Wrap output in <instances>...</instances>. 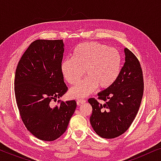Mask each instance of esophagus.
<instances>
[{
	"label": "esophagus",
	"mask_w": 161,
	"mask_h": 161,
	"mask_svg": "<svg viewBox=\"0 0 161 161\" xmlns=\"http://www.w3.org/2000/svg\"><path fill=\"white\" fill-rule=\"evenodd\" d=\"M86 102V100H84V99H81V98H79L77 100V104L78 105H80L82 104H84V103Z\"/></svg>",
	"instance_id": "obj_1"
}]
</instances>
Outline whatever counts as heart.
Returning <instances> with one entry per match:
<instances>
[{"label": "heart", "instance_id": "obj_1", "mask_svg": "<svg viewBox=\"0 0 161 161\" xmlns=\"http://www.w3.org/2000/svg\"><path fill=\"white\" fill-rule=\"evenodd\" d=\"M122 64V55L116 48L96 42L79 44L73 50L72 58L65 59L61 64L62 75L70 85L79 82L83 71L86 76L69 90V97H83L97 87L108 89L119 78Z\"/></svg>", "mask_w": 161, "mask_h": 161}]
</instances>
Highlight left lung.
Wrapping results in <instances>:
<instances>
[{"mask_svg": "<svg viewBox=\"0 0 161 161\" xmlns=\"http://www.w3.org/2000/svg\"><path fill=\"white\" fill-rule=\"evenodd\" d=\"M125 62L116 82L89 99L92 107L90 122L100 137L114 138L125 133L139 109L144 93V78L140 62L130 50L125 48Z\"/></svg>", "mask_w": 161, "mask_h": 161, "instance_id": "left-lung-1", "label": "left lung"}]
</instances>
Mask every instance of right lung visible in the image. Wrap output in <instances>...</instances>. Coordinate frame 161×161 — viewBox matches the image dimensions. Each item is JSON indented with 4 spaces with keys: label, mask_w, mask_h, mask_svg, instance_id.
Wrapping results in <instances>:
<instances>
[{
    "label": "right lung",
    "mask_w": 161,
    "mask_h": 161,
    "mask_svg": "<svg viewBox=\"0 0 161 161\" xmlns=\"http://www.w3.org/2000/svg\"><path fill=\"white\" fill-rule=\"evenodd\" d=\"M64 51L62 39H37L22 56L15 72V98L22 120L31 133L46 142L64 133L77 106L75 100L51 105L68 89L61 71Z\"/></svg>",
    "instance_id": "add662e5"
}]
</instances>
